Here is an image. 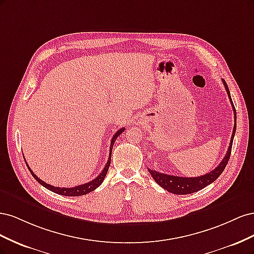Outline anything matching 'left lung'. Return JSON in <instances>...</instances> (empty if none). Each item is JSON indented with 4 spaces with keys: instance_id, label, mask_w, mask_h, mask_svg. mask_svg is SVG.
<instances>
[{
    "instance_id": "obj_1",
    "label": "left lung",
    "mask_w": 254,
    "mask_h": 254,
    "mask_svg": "<svg viewBox=\"0 0 254 254\" xmlns=\"http://www.w3.org/2000/svg\"><path fill=\"white\" fill-rule=\"evenodd\" d=\"M222 82H224V86L226 88L229 99H230V102H231L233 112H234V121H235L234 127H233V132L231 135V141H230V145L228 147L225 158L222 159L219 165L216 168H214V170L212 172H210L209 174H205L203 176H199V177H194V178H186V177L166 175V174L159 173L157 171H152V170H150V168H148V172L152 176L153 180H155L161 188L165 189L167 191H171V193L177 194V195L193 194V193H195V191L202 190L203 188L209 186V184H211L212 182L216 180L221 175V173L224 172L226 165L228 164L230 156H231L233 137H234L235 130H236V111H235L232 98H231V95H230V91H229V88L227 86L225 79H222Z\"/></svg>"
}]
</instances>
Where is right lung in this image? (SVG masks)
<instances>
[{
	"label": "right lung",
	"instance_id": "1",
	"mask_svg": "<svg viewBox=\"0 0 254 254\" xmlns=\"http://www.w3.org/2000/svg\"><path fill=\"white\" fill-rule=\"evenodd\" d=\"M124 130H125V128H122V129L118 130L117 132H115V134L113 135L112 140H111V144H110L109 158H108V161H107V163H106V165H105V167H104V170L102 171L101 174H99V175L96 177L95 179H93V180L88 182V183L80 184V186L74 187V188H56V187L51 186V184H49V183H45L44 181H42L41 179L38 178V176H36V175L33 173V171L30 170V167L28 166V164H26V165H27V168L29 170L30 174L33 175L34 178H35L38 182H39V183L41 184V186H43L44 188H47L48 190L54 191V193L59 194V195H64V196H70V197L86 195V194L90 193V191H92V190H94L95 189H97V188L103 183V181H104V179H105V177H106V175H107V172H108V168H109V166H110V163H111V152H112V148H113L114 142L117 141L118 136H119L121 133L124 132Z\"/></svg>",
	"mask_w": 254,
	"mask_h": 254
}]
</instances>
